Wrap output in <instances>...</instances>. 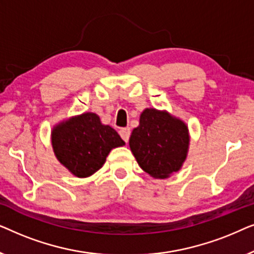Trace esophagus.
<instances>
[{"instance_id": "1", "label": "esophagus", "mask_w": 254, "mask_h": 254, "mask_svg": "<svg viewBox=\"0 0 254 254\" xmlns=\"http://www.w3.org/2000/svg\"><path fill=\"white\" fill-rule=\"evenodd\" d=\"M119 134H120L121 138H123L125 142H128V140H129V136H130V128H128V127L121 128Z\"/></svg>"}]
</instances>
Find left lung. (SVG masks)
Listing matches in <instances>:
<instances>
[{"instance_id": "8db88e82", "label": "left lung", "mask_w": 254, "mask_h": 254, "mask_svg": "<svg viewBox=\"0 0 254 254\" xmlns=\"http://www.w3.org/2000/svg\"><path fill=\"white\" fill-rule=\"evenodd\" d=\"M190 131L185 121L165 110H143L129 137V148L140 168L156 179L178 172L187 158Z\"/></svg>"}]
</instances>
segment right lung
<instances>
[{
	"label": "right lung",
	"mask_w": 254,
	"mask_h": 254,
	"mask_svg": "<svg viewBox=\"0 0 254 254\" xmlns=\"http://www.w3.org/2000/svg\"><path fill=\"white\" fill-rule=\"evenodd\" d=\"M51 143L59 162L77 178L92 176L105 164L114 148L125 141L110 125H104L99 116L85 112L55 125L51 131Z\"/></svg>",
	"instance_id": "obj_1"
}]
</instances>
